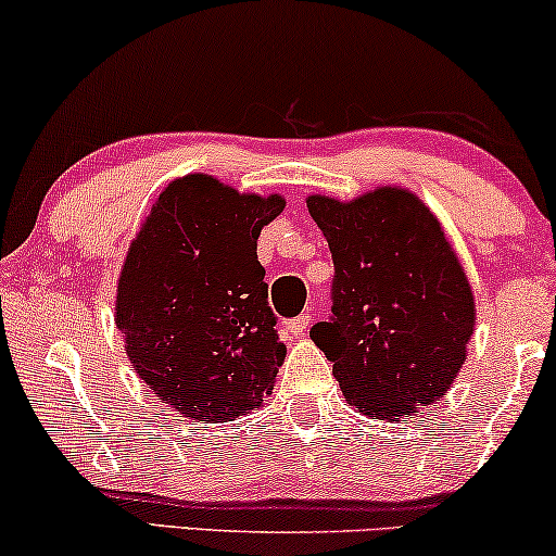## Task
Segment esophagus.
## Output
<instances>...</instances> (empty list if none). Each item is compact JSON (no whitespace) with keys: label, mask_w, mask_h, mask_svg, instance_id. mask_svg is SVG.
<instances>
[{"label":"esophagus","mask_w":556,"mask_h":556,"mask_svg":"<svg viewBox=\"0 0 556 556\" xmlns=\"http://www.w3.org/2000/svg\"><path fill=\"white\" fill-rule=\"evenodd\" d=\"M308 326H311V316L308 314H301V316L291 318V321H286V331L291 333V337H303Z\"/></svg>","instance_id":"1"}]
</instances>
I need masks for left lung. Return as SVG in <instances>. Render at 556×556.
Wrapping results in <instances>:
<instances>
[{
	"label": "left lung",
	"instance_id": "left-lung-1",
	"mask_svg": "<svg viewBox=\"0 0 556 556\" xmlns=\"http://www.w3.org/2000/svg\"><path fill=\"white\" fill-rule=\"evenodd\" d=\"M331 248L333 318L311 329L349 405L400 420L443 397L476 329L468 276L415 192L377 187L354 200L308 194Z\"/></svg>",
	"mask_w": 556,
	"mask_h": 556
}]
</instances>
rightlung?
Here are the masks:
<instances>
[{
    "label": "right lung",
    "mask_w": 556,
    "mask_h": 556,
    "mask_svg": "<svg viewBox=\"0 0 556 556\" xmlns=\"http://www.w3.org/2000/svg\"><path fill=\"white\" fill-rule=\"evenodd\" d=\"M283 207L280 194L185 174L162 189L128 245L113 314L126 356L189 420H235L276 387L286 346L255 250Z\"/></svg>",
    "instance_id": "obj_1"
}]
</instances>
